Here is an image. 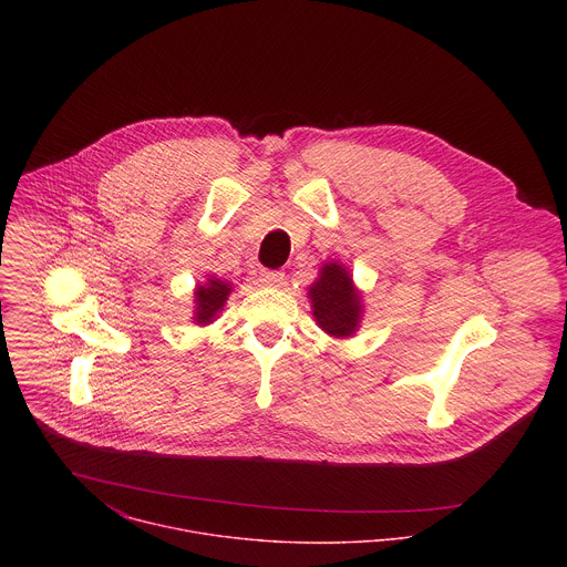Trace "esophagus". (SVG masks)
<instances>
[{"instance_id":"34e87169","label":"esophagus","mask_w":567,"mask_h":567,"mask_svg":"<svg viewBox=\"0 0 567 567\" xmlns=\"http://www.w3.org/2000/svg\"><path fill=\"white\" fill-rule=\"evenodd\" d=\"M259 281L264 286H281L286 281V272L284 270H261Z\"/></svg>"}]
</instances>
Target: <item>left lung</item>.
<instances>
[{
    "label": "left lung",
    "instance_id": "8db88e82",
    "mask_svg": "<svg viewBox=\"0 0 567 567\" xmlns=\"http://www.w3.org/2000/svg\"><path fill=\"white\" fill-rule=\"evenodd\" d=\"M310 299L317 323L329 336L344 338L355 331L360 321V297L355 295L351 277L342 266H324L321 277L310 288Z\"/></svg>",
    "mask_w": 567,
    "mask_h": 567
}]
</instances>
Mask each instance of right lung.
Wrapping results in <instances>:
<instances>
[{
	"label": "right lung",
	"mask_w": 567,
	"mask_h": 567,
	"mask_svg": "<svg viewBox=\"0 0 567 567\" xmlns=\"http://www.w3.org/2000/svg\"><path fill=\"white\" fill-rule=\"evenodd\" d=\"M231 292L229 284H223L220 279H209L207 286H198L196 290V323H212L216 312L225 306L227 297Z\"/></svg>",
	"instance_id": "1"
}]
</instances>
